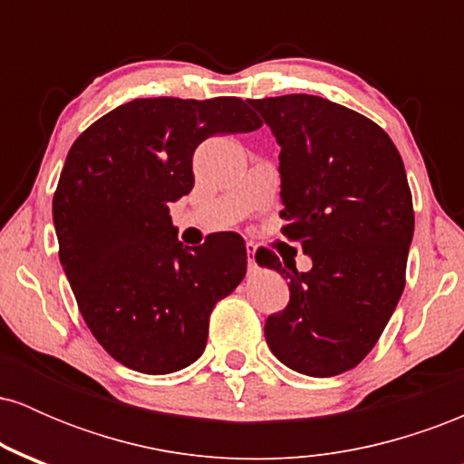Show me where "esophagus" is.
<instances>
[{
	"instance_id": "esophagus-1",
	"label": "esophagus",
	"mask_w": 464,
	"mask_h": 464,
	"mask_svg": "<svg viewBox=\"0 0 464 464\" xmlns=\"http://www.w3.org/2000/svg\"><path fill=\"white\" fill-rule=\"evenodd\" d=\"M246 253H248V266H257V264H255V246H253V244H246Z\"/></svg>"
}]
</instances>
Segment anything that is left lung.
Here are the masks:
<instances>
[{
    "instance_id": "1",
    "label": "left lung",
    "mask_w": 464,
    "mask_h": 464,
    "mask_svg": "<svg viewBox=\"0 0 464 464\" xmlns=\"http://www.w3.org/2000/svg\"><path fill=\"white\" fill-rule=\"evenodd\" d=\"M281 146V233L312 270L255 253L290 284V301L266 318L273 353L310 377L355 369L369 355L406 287L414 231L401 154L382 126L318 95L248 100Z\"/></svg>"
}]
</instances>
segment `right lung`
Masks as SVG:
<instances>
[{"instance_id": "right-lung-1", "label": "right lung", "mask_w": 464, "mask_h": 464, "mask_svg": "<svg viewBox=\"0 0 464 464\" xmlns=\"http://www.w3.org/2000/svg\"><path fill=\"white\" fill-rule=\"evenodd\" d=\"M262 126L242 98H140L69 148L52 214L78 310L111 358L146 375L205 351L216 303L246 275L237 233L183 248L169 202L194 188V150L216 132Z\"/></svg>"}]
</instances>
